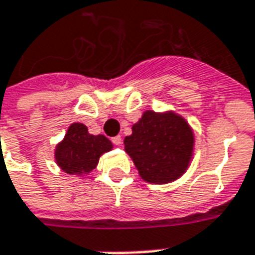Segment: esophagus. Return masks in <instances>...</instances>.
I'll return each mask as SVG.
<instances>
[{
    "instance_id": "esophagus-1",
    "label": "esophagus",
    "mask_w": 255,
    "mask_h": 255,
    "mask_svg": "<svg viewBox=\"0 0 255 255\" xmlns=\"http://www.w3.org/2000/svg\"><path fill=\"white\" fill-rule=\"evenodd\" d=\"M112 142L115 143L116 146H122V143H123L122 136H115V137H112Z\"/></svg>"
}]
</instances>
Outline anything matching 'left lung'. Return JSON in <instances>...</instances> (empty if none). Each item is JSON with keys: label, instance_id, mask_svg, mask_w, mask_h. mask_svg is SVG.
Returning a JSON list of instances; mask_svg holds the SVG:
<instances>
[{"label": "left lung", "instance_id": "8db88e82", "mask_svg": "<svg viewBox=\"0 0 255 255\" xmlns=\"http://www.w3.org/2000/svg\"><path fill=\"white\" fill-rule=\"evenodd\" d=\"M195 135L177 113L146 111L124 139V148L139 175L150 184H167L180 178L193 156Z\"/></svg>", "mask_w": 255, "mask_h": 255}]
</instances>
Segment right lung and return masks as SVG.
<instances>
[{
  "mask_svg": "<svg viewBox=\"0 0 255 255\" xmlns=\"http://www.w3.org/2000/svg\"><path fill=\"white\" fill-rule=\"evenodd\" d=\"M112 142L104 135H92L82 123H73L63 140L56 144L55 162L71 175H84L96 169L100 156L112 150Z\"/></svg>",
  "mask_w": 255,
  "mask_h": 255,
  "instance_id": "1",
  "label": "right lung"
}]
</instances>
